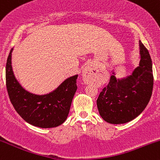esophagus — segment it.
<instances>
[{"mask_svg":"<svg viewBox=\"0 0 160 160\" xmlns=\"http://www.w3.org/2000/svg\"><path fill=\"white\" fill-rule=\"evenodd\" d=\"M93 70L94 69L91 66L88 65L82 71V80L86 83H88V82H91L92 80L93 74H95V72L93 71Z\"/></svg>","mask_w":160,"mask_h":160,"instance_id":"34e87169","label":"esophagus"}]
</instances>
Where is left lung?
Masks as SVG:
<instances>
[{
	"label": "left lung",
	"instance_id": "obj_1",
	"mask_svg": "<svg viewBox=\"0 0 160 160\" xmlns=\"http://www.w3.org/2000/svg\"><path fill=\"white\" fill-rule=\"evenodd\" d=\"M141 60L132 74L118 80L111 75L97 99L99 114L112 124L126 123L144 110L152 95L153 75L148 49L139 41Z\"/></svg>",
	"mask_w": 160,
	"mask_h": 160
}]
</instances>
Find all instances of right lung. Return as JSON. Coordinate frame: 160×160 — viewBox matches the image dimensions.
Returning <instances> with one entry per match:
<instances>
[{
	"mask_svg": "<svg viewBox=\"0 0 160 160\" xmlns=\"http://www.w3.org/2000/svg\"><path fill=\"white\" fill-rule=\"evenodd\" d=\"M12 49L7 60L6 86L10 102L16 112L24 120L38 127L53 128L63 123L78 89V75L68 78L49 94H32L23 89L14 76L11 65Z\"/></svg>",
	"mask_w": 160,
	"mask_h": 160,
	"instance_id": "1",
	"label": "right lung"
}]
</instances>
